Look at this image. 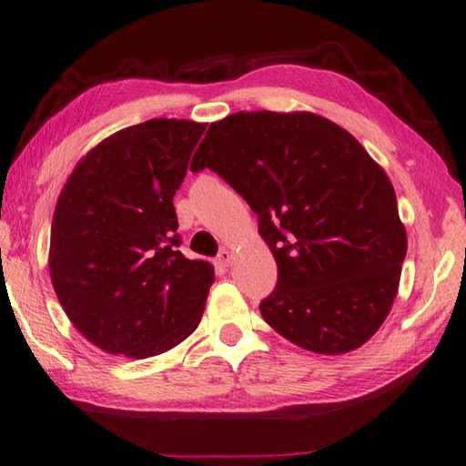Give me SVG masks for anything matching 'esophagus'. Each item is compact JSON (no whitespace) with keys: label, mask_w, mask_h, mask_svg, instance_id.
Listing matches in <instances>:
<instances>
[{"label":"esophagus","mask_w":466,"mask_h":466,"mask_svg":"<svg viewBox=\"0 0 466 466\" xmlns=\"http://www.w3.org/2000/svg\"><path fill=\"white\" fill-rule=\"evenodd\" d=\"M231 259H233L231 249L223 248V249L218 251V256H217V264H218L220 268H228V266H231Z\"/></svg>","instance_id":"34e87169"}]
</instances>
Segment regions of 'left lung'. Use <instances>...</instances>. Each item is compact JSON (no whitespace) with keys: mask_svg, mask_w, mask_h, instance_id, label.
Wrapping results in <instances>:
<instances>
[{"mask_svg":"<svg viewBox=\"0 0 466 466\" xmlns=\"http://www.w3.org/2000/svg\"><path fill=\"white\" fill-rule=\"evenodd\" d=\"M208 167L258 215L279 282L266 323L315 354L366 344L397 297L407 233L377 161L313 112H238L212 122L190 169Z\"/></svg>","mask_w":466,"mask_h":466,"instance_id":"1","label":"left lung"}]
</instances>
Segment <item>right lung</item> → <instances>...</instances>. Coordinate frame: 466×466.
I'll return each mask as SVG.
<instances>
[{
    "instance_id": "add662e5",
    "label": "right lung",
    "mask_w": 466,
    "mask_h": 466,
    "mask_svg": "<svg viewBox=\"0 0 466 466\" xmlns=\"http://www.w3.org/2000/svg\"><path fill=\"white\" fill-rule=\"evenodd\" d=\"M204 130L177 118L122 128L63 186L48 270L63 311L104 352L157 356L198 328L215 270L177 249L174 196Z\"/></svg>"
}]
</instances>
